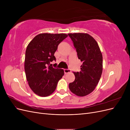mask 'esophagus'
<instances>
[{
	"instance_id": "1",
	"label": "esophagus",
	"mask_w": 130,
	"mask_h": 130,
	"mask_svg": "<svg viewBox=\"0 0 130 130\" xmlns=\"http://www.w3.org/2000/svg\"><path fill=\"white\" fill-rule=\"evenodd\" d=\"M64 73L65 74H68L69 73H70V70L69 69H64Z\"/></svg>"
}]
</instances>
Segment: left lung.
Here are the masks:
<instances>
[{
  "label": "left lung",
  "mask_w": 130,
  "mask_h": 130,
  "mask_svg": "<svg viewBox=\"0 0 130 130\" xmlns=\"http://www.w3.org/2000/svg\"><path fill=\"white\" fill-rule=\"evenodd\" d=\"M73 42L77 56L83 64L80 72H74V81L69 84L70 91L78 96L91 93L103 72V55L98 43L86 33L68 34Z\"/></svg>",
  "instance_id": "left-lung-1"
}]
</instances>
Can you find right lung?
I'll list each match as a JSON object with an SVG mask.
<instances>
[{
  "label": "right lung",
  "mask_w": 130,
  "mask_h": 130,
  "mask_svg": "<svg viewBox=\"0 0 130 130\" xmlns=\"http://www.w3.org/2000/svg\"><path fill=\"white\" fill-rule=\"evenodd\" d=\"M67 37L66 34H40L27 46L24 61L26 80L31 90L39 96L52 94L64 75L63 69L49 64L56 61L54 54L58 44Z\"/></svg>",
  "instance_id": "obj_1"
}]
</instances>
